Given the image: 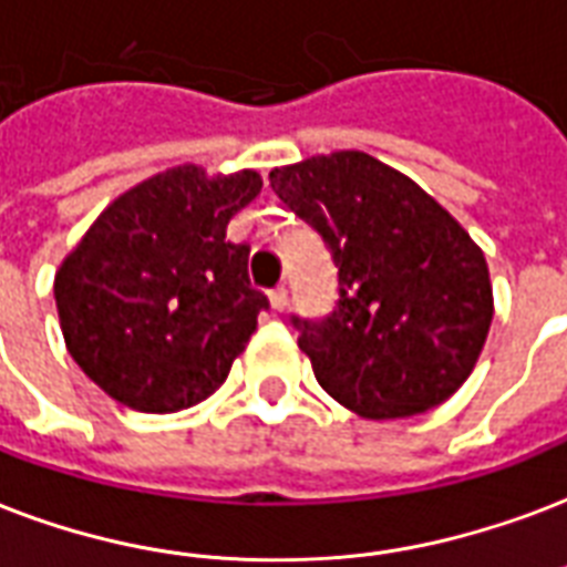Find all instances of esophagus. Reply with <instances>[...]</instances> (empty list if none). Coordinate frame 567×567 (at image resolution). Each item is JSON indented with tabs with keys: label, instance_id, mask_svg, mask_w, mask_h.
I'll return each mask as SVG.
<instances>
[{
	"label": "esophagus",
	"instance_id": "esophagus-1",
	"mask_svg": "<svg viewBox=\"0 0 567 567\" xmlns=\"http://www.w3.org/2000/svg\"><path fill=\"white\" fill-rule=\"evenodd\" d=\"M270 306H274L276 312H282L285 306H288V288H274L270 291Z\"/></svg>",
	"mask_w": 567,
	"mask_h": 567
}]
</instances>
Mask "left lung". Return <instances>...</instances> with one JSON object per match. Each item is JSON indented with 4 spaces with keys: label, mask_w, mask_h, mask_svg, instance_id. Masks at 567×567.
Returning a JSON list of instances; mask_svg holds the SVG:
<instances>
[{
    "label": "left lung",
    "mask_w": 567,
    "mask_h": 567,
    "mask_svg": "<svg viewBox=\"0 0 567 567\" xmlns=\"http://www.w3.org/2000/svg\"><path fill=\"white\" fill-rule=\"evenodd\" d=\"M270 187L339 267L332 315L293 318L318 383L365 419L416 416L455 395L494 321L482 246L416 181L365 151L279 166Z\"/></svg>",
    "instance_id": "obj_1"
}]
</instances>
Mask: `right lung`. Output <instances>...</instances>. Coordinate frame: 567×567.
<instances>
[{
  "instance_id": "1",
  "label": "right lung",
  "mask_w": 567,
  "mask_h": 567,
  "mask_svg": "<svg viewBox=\"0 0 567 567\" xmlns=\"http://www.w3.org/2000/svg\"><path fill=\"white\" fill-rule=\"evenodd\" d=\"M265 187L255 168H166L121 193L55 270L64 344L85 378L142 413L187 410L223 386L267 297L226 228Z\"/></svg>"
}]
</instances>
